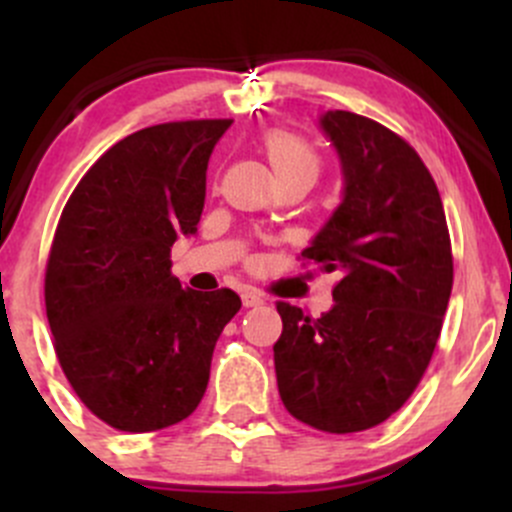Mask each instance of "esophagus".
I'll list each match as a JSON object with an SVG mask.
<instances>
[{"instance_id": "34e87169", "label": "esophagus", "mask_w": 512, "mask_h": 512, "mask_svg": "<svg viewBox=\"0 0 512 512\" xmlns=\"http://www.w3.org/2000/svg\"><path fill=\"white\" fill-rule=\"evenodd\" d=\"M262 302H265V299H262V294L257 292V289H242V304H245V307H260Z\"/></svg>"}]
</instances>
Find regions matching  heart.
I'll use <instances>...</instances> for the list:
<instances>
[{
	"instance_id": "b5f03b06",
	"label": "heart",
	"mask_w": 512,
	"mask_h": 512,
	"mask_svg": "<svg viewBox=\"0 0 512 512\" xmlns=\"http://www.w3.org/2000/svg\"><path fill=\"white\" fill-rule=\"evenodd\" d=\"M265 153L277 178L294 173H307L317 178L319 156L307 141L287 131H270L265 136Z\"/></svg>"
}]
</instances>
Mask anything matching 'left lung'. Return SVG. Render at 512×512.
<instances>
[{
	"label": "left lung",
	"instance_id": "8db88e82",
	"mask_svg": "<svg viewBox=\"0 0 512 512\" xmlns=\"http://www.w3.org/2000/svg\"><path fill=\"white\" fill-rule=\"evenodd\" d=\"M342 200L302 255L337 272L319 319L280 302L275 374L294 418L329 433L366 431L406 404L431 361L453 287L446 213L404 138L371 118L324 111Z\"/></svg>",
	"mask_w": 512,
	"mask_h": 512
}]
</instances>
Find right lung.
I'll use <instances>...</instances> for the list:
<instances>
[{
  "label": "right lung",
  "mask_w": 512,
  "mask_h": 512,
  "mask_svg": "<svg viewBox=\"0 0 512 512\" xmlns=\"http://www.w3.org/2000/svg\"><path fill=\"white\" fill-rule=\"evenodd\" d=\"M232 121L131 133L71 193L46 265V317L76 396L108 426L148 433L198 409L232 289L195 292L170 275V247L198 232L205 173Z\"/></svg>",
  "instance_id": "obj_1"
}]
</instances>
